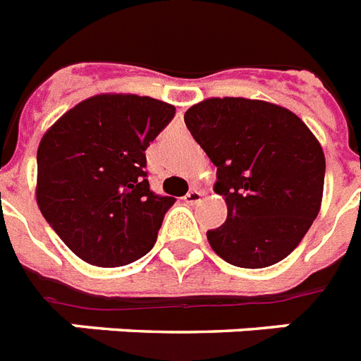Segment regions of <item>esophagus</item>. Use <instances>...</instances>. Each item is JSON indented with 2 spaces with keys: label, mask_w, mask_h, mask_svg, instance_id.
<instances>
[{
  "label": "esophagus",
  "mask_w": 361,
  "mask_h": 361,
  "mask_svg": "<svg viewBox=\"0 0 361 361\" xmlns=\"http://www.w3.org/2000/svg\"><path fill=\"white\" fill-rule=\"evenodd\" d=\"M200 198H202V192L198 191V189H191V191L187 192L185 197H183V200H185L187 204H198L200 202Z\"/></svg>",
  "instance_id": "34e87169"
}]
</instances>
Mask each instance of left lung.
Segmentation results:
<instances>
[{
	"instance_id": "1",
	"label": "left lung",
	"mask_w": 361,
	"mask_h": 361,
	"mask_svg": "<svg viewBox=\"0 0 361 361\" xmlns=\"http://www.w3.org/2000/svg\"><path fill=\"white\" fill-rule=\"evenodd\" d=\"M187 129L217 166L226 221L208 231L212 249L238 268H268L288 257L322 202L326 161L313 133L277 104L208 99L187 110Z\"/></svg>"
}]
</instances>
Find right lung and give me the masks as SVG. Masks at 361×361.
<instances>
[{
  "instance_id": "1",
  "label": "right lung",
  "mask_w": 361,
  "mask_h": 361,
  "mask_svg": "<svg viewBox=\"0 0 361 361\" xmlns=\"http://www.w3.org/2000/svg\"><path fill=\"white\" fill-rule=\"evenodd\" d=\"M174 114L152 97L95 95L42 136L37 204L76 257L116 268L152 251L176 198L149 189L146 149Z\"/></svg>"
}]
</instances>
